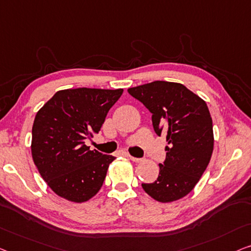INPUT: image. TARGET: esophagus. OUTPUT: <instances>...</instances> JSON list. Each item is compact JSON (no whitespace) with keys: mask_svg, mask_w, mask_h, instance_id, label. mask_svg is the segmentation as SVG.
<instances>
[{"mask_svg":"<svg viewBox=\"0 0 251 251\" xmlns=\"http://www.w3.org/2000/svg\"><path fill=\"white\" fill-rule=\"evenodd\" d=\"M128 158L132 160V161H134V162H141L142 161V159H140V158H134V156H132V155H128Z\"/></svg>","mask_w":251,"mask_h":251,"instance_id":"1","label":"esophagus"}]
</instances>
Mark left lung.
<instances>
[{
	"instance_id": "left-lung-1",
	"label": "left lung",
	"mask_w": 251,
	"mask_h": 251,
	"mask_svg": "<svg viewBox=\"0 0 251 251\" xmlns=\"http://www.w3.org/2000/svg\"><path fill=\"white\" fill-rule=\"evenodd\" d=\"M127 91L148 108L154 132L166 134L168 142L158 179L142 187L161 203L180 200L196 186L212 156L214 136L207 104L176 82L154 81Z\"/></svg>"
}]
</instances>
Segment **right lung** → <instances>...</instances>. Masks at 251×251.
<instances>
[{
  "label": "right lung",
  "mask_w": 251,
  "mask_h": 251,
  "mask_svg": "<svg viewBox=\"0 0 251 251\" xmlns=\"http://www.w3.org/2000/svg\"><path fill=\"white\" fill-rule=\"evenodd\" d=\"M123 89L77 88L57 91L40 108L32 125L31 154L55 194L83 203L99 192L115 156L85 145L99 133Z\"/></svg>",
  "instance_id": "right-lung-1"
}]
</instances>
